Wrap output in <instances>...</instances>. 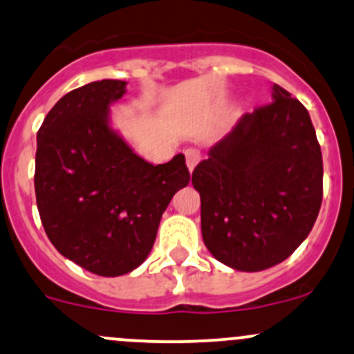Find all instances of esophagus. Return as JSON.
Here are the masks:
<instances>
[{"mask_svg":"<svg viewBox=\"0 0 354 354\" xmlns=\"http://www.w3.org/2000/svg\"><path fill=\"white\" fill-rule=\"evenodd\" d=\"M185 156H186V166H188V169L189 171H193L195 169V166L198 165V162H200V153H198V151H195V149H188L185 153Z\"/></svg>","mask_w":354,"mask_h":354,"instance_id":"1","label":"esophagus"}]
</instances>
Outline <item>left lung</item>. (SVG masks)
<instances>
[{"label":"left lung","instance_id":"1","mask_svg":"<svg viewBox=\"0 0 354 354\" xmlns=\"http://www.w3.org/2000/svg\"><path fill=\"white\" fill-rule=\"evenodd\" d=\"M201 235L225 266L259 272L308 239L322 201V156L308 109L281 85L193 171Z\"/></svg>","mask_w":354,"mask_h":354}]
</instances>
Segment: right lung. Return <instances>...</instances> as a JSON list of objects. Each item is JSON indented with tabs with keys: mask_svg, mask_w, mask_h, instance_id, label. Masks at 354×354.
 I'll return each instance as SVG.
<instances>
[{
	"mask_svg": "<svg viewBox=\"0 0 354 354\" xmlns=\"http://www.w3.org/2000/svg\"><path fill=\"white\" fill-rule=\"evenodd\" d=\"M124 80H97L62 97L37 134L35 195L50 242L82 269L118 277L145 262L159 221L189 183L185 154L151 165L111 124Z\"/></svg>",
	"mask_w": 354,
	"mask_h": 354,
	"instance_id": "obj_1",
	"label": "right lung"
}]
</instances>
